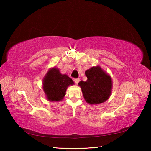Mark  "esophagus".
I'll use <instances>...</instances> for the list:
<instances>
[{"label":"esophagus","mask_w":151,"mask_h":151,"mask_svg":"<svg viewBox=\"0 0 151 151\" xmlns=\"http://www.w3.org/2000/svg\"><path fill=\"white\" fill-rule=\"evenodd\" d=\"M74 81H75V82L76 83V84H78V82H80V79L79 78H75V80H74Z\"/></svg>","instance_id":"1"}]
</instances>
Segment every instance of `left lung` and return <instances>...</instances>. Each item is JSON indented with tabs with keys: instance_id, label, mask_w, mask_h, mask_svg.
Segmentation results:
<instances>
[{
	"instance_id": "left-lung-1",
	"label": "left lung",
	"mask_w": 151,
	"mask_h": 151,
	"mask_svg": "<svg viewBox=\"0 0 151 151\" xmlns=\"http://www.w3.org/2000/svg\"><path fill=\"white\" fill-rule=\"evenodd\" d=\"M85 75L88 80L81 81L78 86L86 102L96 105L106 101L111 94L113 86L110 75L99 65L86 70Z\"/></svg>"
}]
</instances>
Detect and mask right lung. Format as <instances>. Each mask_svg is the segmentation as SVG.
<instances>
[{
	"label": "right lung",
	"instance_id": "right-lung-1",
	"mask_svg": "<svg viewBox=\"0 0 151 151\" xmlns=\"http://www.w3.org/2000/svg\"><path fill=\"white\" fill-rule=\"evenodd\" d=\"M73 84L75 83L73 80L65 74L61 73L56 67L49 69L43 79V89L46 98L52 102L62 101L67 88Z\"/></svg>",
	"mask_w": 151,
	"mask_h": 151
}]
</instances>
